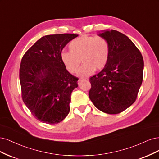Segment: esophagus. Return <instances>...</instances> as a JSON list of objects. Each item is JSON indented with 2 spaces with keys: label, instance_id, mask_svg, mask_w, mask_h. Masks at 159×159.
<instances>
[{
  "label": "esophagus",
  "instance_id": "obj_1",
  "mask_svg": "<svg viewBox=\"0 0 159 159\" xmlns=\"http://www.w3.org/2000/svg\"><path fill=\"white\" fill-rule=\"evenodd\" d=\"M85 79H79V83H80V81H82V80H84Z\"/></svg>",
  "mask_w": 159,
  "mask_h": 159
}]
</instances>
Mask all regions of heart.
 I'll return each mask as SVG.
<instances>
[{
  "instance_id": "obj_1",
  "label": "heart",
  "mask_w": 159,
  "mask_h": 159,
  "mask_svg": "<svg viewBox=\"0 0 159 159\" xmlns=\"http://www.w3.org/2000/svg\"><path fill=\"white\" fill-rule=\"evenodd\" d=\"M69 52L61 53V60L66 70L71 74L79 72L81 61L83 65L81 76L93 75L96 70L103 69L108 63L110 45L105 38L82 35L69 43Z\"/></svg>"
}]
</instances>
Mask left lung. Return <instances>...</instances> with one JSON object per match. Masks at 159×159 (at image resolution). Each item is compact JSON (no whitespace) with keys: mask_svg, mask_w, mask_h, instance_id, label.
I'll return each mask as SVG.
<instances>
[{"mask_svg":"<svg viewBox=\"0 0 159 159\" xmlns=\"http://www.w3.org/2000/svg\"><path fill=\"white\" fill-rule=\"evenodd\" d=\"M110 45L108 63L89 79V98L99 110L109 114L122 112L134 103L142 84L143 56L125 35L114 30L98 34Z\"/></svg>","mask_w":159,"mask_h":159,"instance_id":"1","label":"left lung"}]
</instances>
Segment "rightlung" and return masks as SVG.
Listing matches in <instances>:
<instances>
[{
  "instance_id": "obj_1",
  "label": "right lung",
  "mask_w": 159,
  "mask_h": 159,
  "mask_svg": "<svg viewBox=\"0 0 159 159\" xmlns=\"http://www.w3.org/2000/svg\"><path fill=\"white\" fill-rule=\"evenodd\" d=\"M73 34L41 38L24 55L20 66L23 102L35 119L48 124L62 121L70 111V95L79 79L61 60L63 48L77 37Z\"/></svg>"
}]
</instances>
